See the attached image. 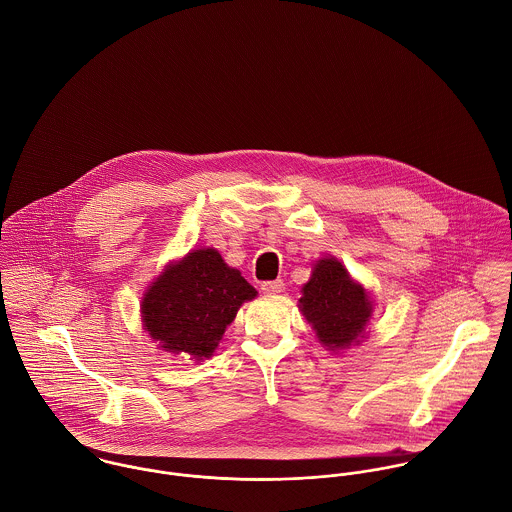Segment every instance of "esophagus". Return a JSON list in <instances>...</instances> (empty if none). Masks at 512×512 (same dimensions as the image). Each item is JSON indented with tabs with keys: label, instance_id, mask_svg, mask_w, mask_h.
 Returning <instances> with one entry per match:
<instances>
[{
	"label": "esophagus",
	"instance_id": "esophagus-1",
	"mask_svg": "<svg viewBox=\"0 0 512 512\" xmlns=\"http://www.w3.org/2000/svg\"><path fill=\"white\" fill-rule=\"evenodd\" d=\"M260 290L268 295H274V293H280L284 290V282L282 280H270V282H262Z\"/></svg>",
	"mask_w": 512,
	"mask_h": 512
}]
</instances>
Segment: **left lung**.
Here are the masks:
<instances>
[{
	"label": "left lung",
	"instance_id": "8db88e82",
	"mask_svg": "<svg viewBox=\"0 0 512 512\" xmlns=\"http://www.w3.org/2000/svg\"><path fill=\"white\" fill-rule=\"evenodd\" d=\"M301 292V311L325 347L343 349L363 335L372 307L365 288L351 280L341 262L319 260Z\"/></svg>",
	"mask_w": 512,
	"mask_h": 512
}]
</instances>
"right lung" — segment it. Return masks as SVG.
<instances>
[{
	"mask_svg": "<svg viewBox=\"0 0 512 512\" xmlns=\"http://www.w3.org/2000/svg\"><path fill=\"white\" fill-rule=\"evenodd\" d=\"M256 293L217 250H193L149 286L142 301L144 327L165 351L209 359L238 307Z\"/></svg>",
	"mask_w": 512,
	"mask_h": 512,
	"instance_id": "obj_1",
	"label": "right lung"
}]
</instances>
